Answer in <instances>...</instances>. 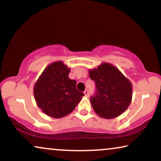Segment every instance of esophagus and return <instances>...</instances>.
Masks as SVG:
<instances>
[{"instance_id": "34e87169", "label": "esophagus", "mask_w": 161, "mask_h": 161, "mask_svg": "<svg viewBox=\"0 0 161 161\" xmlns=\"http://www.w3.org/2000/svg\"><path fill=\"white\" fill-rule=\"evenodd\" d=\"M83 93H84V94H85V96L86 97H88L89 96V91H88V90H86V89L84 92H83Z\"/></svg>"}]
</instances>
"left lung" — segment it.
Returning <instances> with one entry per match:
<instances>
[{"mask_svg": "<svg viewBox=\"0 0 161 161\" xmlns=\"http://www.w3.org/2000/svg\"><path fill=\"white\" fill-rule=\"evenodd\" d=\"M89 77L96 86L95 94L90 98L96 114L110 119L126 111L132 100V84L117 68L103 63L89 70Z\"/></svg>", "mask_w": 161, "mask_h": 161, "instance_id": "obj_1", "label": "left lung"}]
</instances>
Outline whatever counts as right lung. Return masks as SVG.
I'll return each instance as SVG.
<instances>
[{
  "instance_id": "obj_1",
  "label": "right lung",
  "mask_w": 161,
  "mask_h": 161,
  "mask_svg": "<svg viewBox=\"0 0 161 161\" xmlns=\"http://www.w3.org/2000/svg\"><path fill=\"white\" fill-rule=\"evenodd\" d=\"M70 69L62 61L45 68L34 88V99L46 115L59 119L73 111L84 95L76 89V80L69 78Z\"/></svg>"
}]
</instances>
